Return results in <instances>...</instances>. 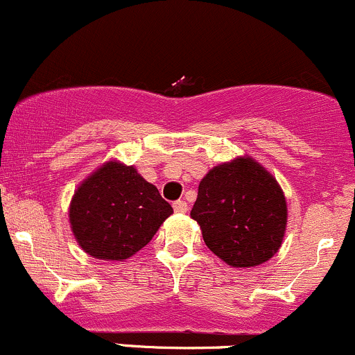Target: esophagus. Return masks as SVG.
I'll return each mask as SVG.
<instances>
[{
  "mask_svg": "<svg viewBox=\"0 0 355 355\" xmlns=\"http://www.w3.org/2000/svg\"><path fill=\"white\" fill-rule=\"evenodd\" d=\"M173 209H175V212L185 214L187 210H189V205H187L185 200H175L173 202Z\"/></svg>",
  "mask_w": 355,
  "mask_h": 355,
  "instance_id": "obj_1",
  "label": "esophagus"
}]
</instances>
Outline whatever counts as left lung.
<instances>
[{
  "instance_id": "8db88e82",
  "label": "left lung",
  "mask_w": 355,
  "mask_h": 355,
  "mask_svg": "<svg viewBox=\"0 0 355 355\" xmlns=\"http://www.w3.org/2000/svg\"><path fill=\"white\" fill-rule=\"evenodd\" d=\"M205 244L234 268L272 258L286 227V200L275 178L251 158L222 163L202 178L190 212Z\"/></svg>"
}]
</instances>
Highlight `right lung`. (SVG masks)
I'll return each mask as SVG.
<instances>
[{"label": "right lung", "mask_w": 355, "mask_h": 355, "mask_svg": "<svg viewBox=\"0 0 355 355\" xmlns=\"http://www.w3.org/2000/svg\"><path fill=\"white\" fill-rule=\"evenodd\" d=\"M173 209L133 166L109 162L77 189L70 224L97 259H128L145 248Z\"/></svg>", "instance_id": "right-lung-1"}]
</instances>
